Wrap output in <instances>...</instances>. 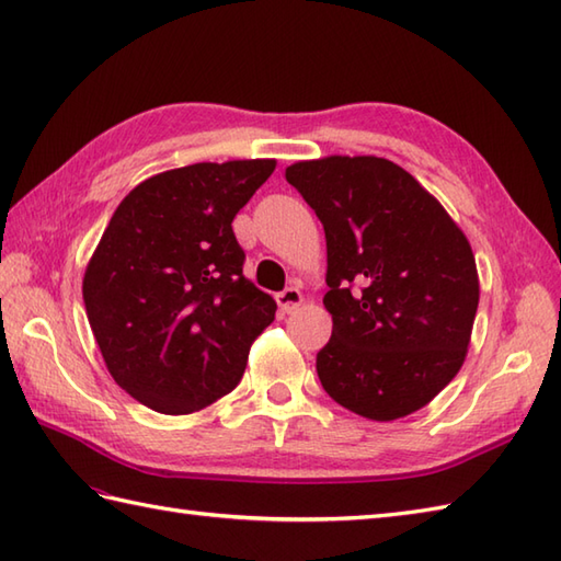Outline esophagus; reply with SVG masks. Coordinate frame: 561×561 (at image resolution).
I'll return each mask as SVG.
<instances>
[{
    "mask_svg": "<svg viewBox=\"0 0 561 561\" xmlns=\"http://www.w3.org/2000/svg\"><path fill=\"white\" fill-rule=\"evenodd\" d=\"M301 304H304V294L296 287H287V289L277 294V306H279L282 313L289 316L294 311H299Z\"/></svg>",
    "mask_w": 561,
    "mask_h": 561,
    "instance_id": "1",
    "label": "esophagus"
}]
</instances>
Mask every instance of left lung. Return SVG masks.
<instances>
[{
  "label": "left lung",
  "mask_w": 561,
  "mask_h": 561,
  "mask_svg": "<svg viewBox=\"0 0 561 561\" xmlns=\"http://www.w3.org/2000/svg\"><path fill=\"white\" fill-rule=\"evenodd\" d=\"M287 183L325 229L332 335L316 356L320 383L366 420L424 408L470 344L480 282L468 238L388 159L299 161Z\"/></svg>",
  "instance_id": "left-lung-1"
}]
</instances>
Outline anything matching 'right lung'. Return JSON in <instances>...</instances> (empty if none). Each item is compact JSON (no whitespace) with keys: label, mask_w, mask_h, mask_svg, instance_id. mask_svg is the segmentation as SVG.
I'll use <instances>...</instances> for the list:
<instances>
[{"label":"right lung","mask_w":561,"mask_h":561,"mask_svg":"<svg viewBox=\"0 0 561 561\" xmlns=\"http://www.w3.org/2000/svg\"><path fill=\"white\" fill-rule=\"evenodd\" d=\"M272 159L193 163L149 178L111 217L83 274V306L115 383L190 414L231 392L277 304L243 277L233 217Z\"/></svg>","instance_id":"1"}]
</instances>
